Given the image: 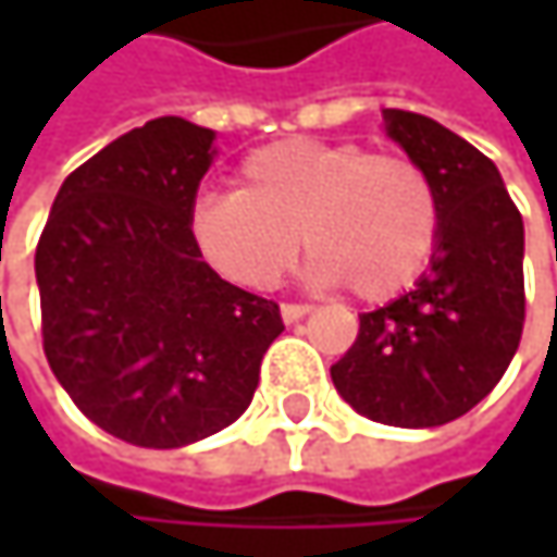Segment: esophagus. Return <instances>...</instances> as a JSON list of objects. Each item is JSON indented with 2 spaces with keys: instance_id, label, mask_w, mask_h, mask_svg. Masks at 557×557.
Returning <instances> with one entry per match:
<instances>
[{
  "instance_id": "34e87169",
  "label": "esophagus",
  "mask_w": 557,
  "mask_h": 557,
  "mask_svg": "<svg viewBox=\"0 0 557 557\" xmlns=\"http://www.w3.org/2000/svg\"><path fill=\"white\" fill-rule=\"evenodd\" d=\"M309 302H283L280 306V315H283V322H296V319H302V315H309Z\"/></svg>"
}]
</instances>
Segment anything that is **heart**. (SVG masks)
Wrapping results in <instances>:
<instances>
[{"label":"heart","mask_w":557,"mask_h":557,"mask_svg":"<svg viewBox=\"0 0 557 557\" xmlns=\"http://www.w3.org/2000/svg\"><path fill=\"white\" fill-rule=\"evenodd\" d=\"M189 235L238 286H277L306 242L319 283L384 302L429 268L442 199L409 154H374L355 141H277L242 164L238 189L193 202Z\"/></svg>","instance_id":"heart-1"}]
</instances>
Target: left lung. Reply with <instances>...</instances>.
I'll list each match as a JSON object with an SVG mask.
<instances>
[{
	"label": "left lung",
	"instance_id": "left-lung-1",
	"mask_svg": "<svg viewBox=\"0 0 557 557\" xmlns=\"http://www.w3.org/2000/svg\"><path fill=\"white\" fill-rule=\"evenodd\" d=\"M384 119L389 138L438 186L442 235L409 293L361 312L332 384L374 422L432 429L474 409L519 348L522 215L497 164L474 145L406 109H387Z\"/></svg>",
	"mask_w": 557,
	"mask_h": 557
}]
</instances>
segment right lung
I'll list each match as a JSON object with an SVG mask.
<instances>
[{
    "instance_id": "right-lung-1",
    "label": "right lung",
    "mask_w": 557,
    "mask_h": 557,
    "mask_svg": "<svg viewBox=\"0 0 557 557\" xmlns=\"http://www.w3.org/2000/svg\"><path fill=\"white\" fill-rule=\"evenodd\" d=\"M212 138L176 115L115 138L63 180L35 251L54 377L138 448L232 425L283 332L277 302L219 277L189 235Z\"/></svg>"
}]
</instances>
